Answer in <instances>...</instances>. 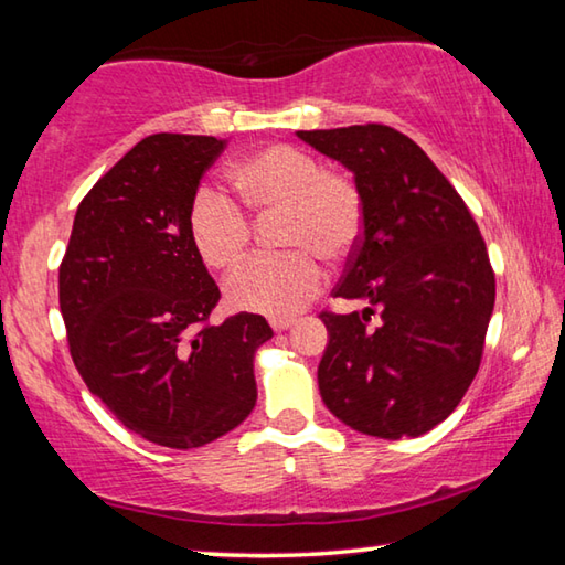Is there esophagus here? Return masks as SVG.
Listing matches in <instances>:
<instances>
[{
    "label": "esophagus",
    "instance_id": "1",
    "mask_svg": "<svg viewBox=\"0 0 565 565\" xmlns=\"http://www.w3.org/2000/svg\"><path fill=\"white\" fill-rule=\"evenodd\" d=\"M291 327H294V319H271V329H274L276 333H281V331L291 329Z\"/></svg>",
    "mask_w": 565,
    "mask_h": 565
}]
</instances>
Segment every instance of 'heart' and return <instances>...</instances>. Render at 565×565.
Segmentation results:
<instances>
[{
    "mask_svg": "<svg viewBox=\"0 0 565 565\" xmlns=\"http://www.w3.org/2000/svg\"><path fill=\"white\" fill-rule=\"evenodd\" d=\"M234 186L252 212H284L279 256L259 254L228 276L224 296L232 309L286 319L323 289L319 259L341 264L363 236V194L349 171L327 169L319 157L294 145H271L238 161ZM189 236L212 269L242 259L254 226L232 196L216 186H199L189 202Z\"/></svg>",
    "mask_w": 565,
    "mask_h": 565,
    "instance_id": "b5f03b06",
    "label": "heart"
}]
</instances>
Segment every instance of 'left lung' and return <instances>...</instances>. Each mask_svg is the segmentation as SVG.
<instances>
[{
    "label": "left lung",
    "instance_id": "1",
    "mask_svg": "<svg viewBox=\"0 0 565 565\" xmlns=\"http://www.w3.org/2000/svg\"><path fill=\"white\" fill-rule=\"evenodd\" d=\"M296 134L353 171L366 212L333 289L363 311H321L323 404L353 431L388 441L431 431L471 386L493 313L478 224L426 151L386 124Z\"/></svg>",
    "mask_w": 565,
    "mask_h": 565
}]
</instances>
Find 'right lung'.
Segmentation results:
<instances>
[{"instance_id":"right-lung-1","label":"right lung","mask_w":565,"mask_h":565,"mask_svg":"<svg viewBox=\"0 0 565 565\" xmlns=\"http://www.w3.org/2000/svg\"><path fill=\"white\" fill-rule=\"evenodd\" d=\"M226 147L151 134L76 209L60 309L84 384L129 431L169 448L216 441L256 404L259 313L209 323L222 299L189 236V202Z\"/></svg>"}]
</instances>
